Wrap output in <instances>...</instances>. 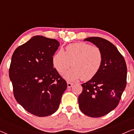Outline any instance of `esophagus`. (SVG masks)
Returning a JSON list of instances; mask_svg holds the SVG:
<instances>
[{
  "label": "esophagus",
  "mask_w": 134,
  "mask_h": 134,
  "mask_svg": "<svg viewBox=\"0 0 134 134\" xmlns=\"http://www.w3.org/2000/svg\"><path fill=\"white\" fill-rule=\"evenodd\" d=\"M73 85L72 83H71V82H67V86L68 88H71Z\"/></svg>",
  "instance_id": "esophagus-1"
}]
</instances>
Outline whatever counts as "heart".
Returning <instances> with one entry per match:
<instances>
[{
  "instance_id": "heart-1",
  "label": "heart",
  "mask_w": 134,
  "mask_h": 134,
  "mask_svg": "<svg viewBox=\"0 0 134 134\" xmlns=\"http://www.w3.org/2000/svg\"><path fill=\"white\" fill-rule=\"evenodd\" d=\"M103 59V53L99 47L79 42L67 46L66 52L60 49L53 56L52 63L59 72L72 65V68L62 73L67 80L75 81L81 78L83 81H87L99 72Z\"/></svg>"
}]
</instances>
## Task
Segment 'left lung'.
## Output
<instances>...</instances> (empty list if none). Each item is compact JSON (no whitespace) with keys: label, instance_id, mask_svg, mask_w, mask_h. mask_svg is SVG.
Wrapping results in <instances>:
<instances>
[{"label":"left lung","instance_id":"8db88e82","mask_svg":"<svg viewBox=\"0 0 134 134\" xmlns=\"http://www.w3.org/2000/svg\"><path fill=\"white\" fill-rule=\"evenodd\" d=\"M84 41L99 47L104 59L96 76L82 84L83 90L79 96V105L85 115L98 118L118 105L126 86L127 66L123 57L110 41L100 37L87 38Z\"/></svg>","mask_w":134,"mask_h":134}]
</instances>
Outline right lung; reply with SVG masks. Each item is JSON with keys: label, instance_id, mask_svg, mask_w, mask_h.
I'll return each mask as SVG.
<instances>
[{"label": "right lung", "instance_id": "obj_1", "mask_svg": "<svg viewBox=\"0 0 134 134\" xmlns=\"http://www.w3.org/2000/svg\"><path fill=\"white\" fill-rule=\"evenodd\" d=\"M57 40L34 36L14 51L9 76L17 102L28 112L47 116L57 110L67 83L54 68Z\"/></svg>", "mask_w": 134, "mask_h": 134}]
</instances>
